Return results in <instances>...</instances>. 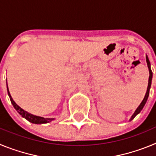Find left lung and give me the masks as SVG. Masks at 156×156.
I'll use <instances>...</instances> for the list:
<instances>
[{
    "label": "left lung",
    "mask_w": 156,
    "mask_h": 156,
    "mask_svg": "<svg viewBox=\"0 0 156 156\" xmlns=\"http://www.w3.org/2000/svg\"><path fill=\"white\" fill-rule=\"evenodd\" d=\"M146 61H147V63H148V69H149V79H148V88H147V92H146L145 94V96H144V99H143V101H141V103L140 104V105L138 106V108L136 109V111H135V112L133 113V115H132L131 119H130V120H132V119L134 118L136 115H137V114L140 112L141 110H142L143 107L144 106V105H145L146 101H147V100H148V95H149V90H150V87H151V78H152V72H151V68H150V62L149 60H148V58L146 57Z\"/></svg>",
    "instance_id": "obj_1"
}]
</instances>
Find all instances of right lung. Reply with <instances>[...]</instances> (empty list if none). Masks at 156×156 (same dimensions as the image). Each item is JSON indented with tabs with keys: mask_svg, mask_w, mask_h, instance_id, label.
I'll return each instance as SVG.
<instances>
[{
	"mask_svg": "<svg viewBox=\"0 0 156 156\" xmlns=\"http://www.w3.org/2000/svg\"><path fill=\"white\" fill-rule=\"evenodd\" d=\"M7 86H8V84H7ZM7 88H8V95H9V98H10L11 102H12V105H13L14 108H16V111H17L18 112H19V113L23 117V118H25L26 119H27L29 122H33V123H35V124H41V123H47V122H50L53 120L54 119H48V118H43V117H41V116H37V115H32V114L29 113V112H27L24 111L23 108H20V107H19V106L18 105L16 104L15 101H14L13 99H12V96H11L10 93H9L8 87H7Z\"/></svg>",
	"mask_w": 156,
	"mask_h": 156,
	"instance_id": "obj_1",
	"label": "right lung"
}]
</instances>
